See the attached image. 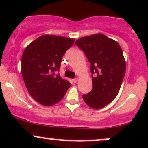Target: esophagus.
I'll return each mask as SVG.
<instances>
[{
	"mask_svg": "<svg viewBox=\"0 0 148 148\" xmlns=\"http://www.w3.org/2000/svg\"><path fill=\"white\" fill-rule=\"evenodd\" d=\"M77 81H78V79H74L72 80V82L74 83H77Z\"/></svg>",
	"mask_w": 148,
	"mask_h": 148,
	"instance_id": "obj_1",
	"label": "esophagus"
}]
</instances>
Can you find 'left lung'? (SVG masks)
I'll return each mask as SVG.
<instances>
[{"mask_svg":"<svg viewBox=\"0 0 148 148\" xmlns=\"http://www.w3.org/2000/svg\"><path fill=\"white\" fill-rule=\"evenodd\" d=\"M76 45L84 51L91 64L92 91L83 94L85 103L94 109L104 108L115 99L125 73V58L119 44L103 34L78 39Z\"/></svg>","mask_w":148,"mask_h":148,"instance_id":"1","label":"left lung"}]
</instances>
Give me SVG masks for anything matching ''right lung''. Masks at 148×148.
Here are the masks:
<instances>
[{
	"label": "right lung",
	"instance_id": "1",
	"mask_svg": "<svg viewBox=\"0 0 148 148\" xmlns=\"http://www.w3.org/2000/svg\"><path fill=\"white\" fill-rule=\"evenodd\" d=\"M75 39L56 35H42L27 46L22 55L21 73L29 94L45 106H54L71 86L56 71L59 70L65 51Z\"/></svg>",
	"mask_w": 148,
	"mask_h": 148
}]
</instances>
